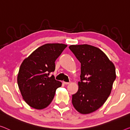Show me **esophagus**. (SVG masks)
I'll list each match as a JSON object with an SVG mask.
<instances>
[{
  "instance_id": "obj_1",
  "label": "esophagus",
  "mask_w": 130,
  "mask_h": 130,
  "mask_svg": "<svg viewBox=\"0 0 130 130\" xmlns=\"http://www.w3.org/2000/svg\"><path fill=\"white\" fill-rule=\"evenodd\" d=\"M63 84L64 85H69V84H70V83H69V82H64V81H63Z\"/></svg>"
}]
</instances>
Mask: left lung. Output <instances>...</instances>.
Instances as JSON below:
<instances>
[{
  "mask_svg": "<svg viewBox=\"0 0 130 130\" xmlns=\"http://www.w3.org/2000/svg\"><path fill=\"white\" fill-rule=\"evenodd\" d=\"M69 48L81 64L79 89L72 95V103L80 113H92L111 93L116 78L115 67L102 50L94 46L72 45Z\"/></svg>",
  "mask_w": 130,
  "mask_h": 130,
  "instance_id": "left-lung-1",
  "label": "left lung"
}]
</instances>
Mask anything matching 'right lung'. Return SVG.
Segmentation results:
<instances>
[{"label":"right lung","instance_id":"1","mask_svg":"<svg viewBox=\"0 0 130 130\" xmlns=\"http://www.w3.org/2000/svg\"><path fill=\"white\" fill-rule=\"evenodd\" d=\"M67 45L46 44L38 47L25 59L17 76V84L23 99L30 107L43 109L51 103L56 90L62 83L51 73L55 62Z\"/></svg>","mask_w":130,"mask_h":130}]
</instances>
